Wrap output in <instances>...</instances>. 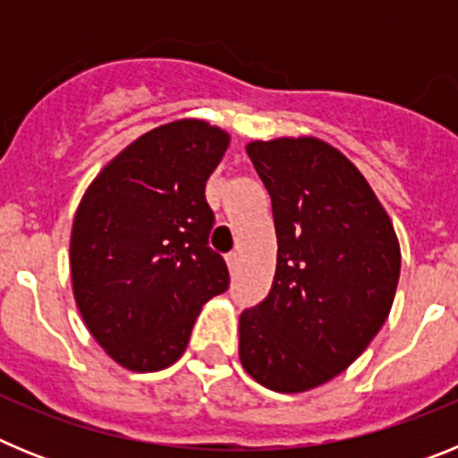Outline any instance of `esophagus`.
Wrapping results in <instances>:
<instances>
[{"label":"esophagus","mask_w":458,"mask_h":458,"mask_svg":"<svg viewBox=\"0 0 458 458\" xmlns=\"http://www.w3.org/2000/svg\"><path fill=\"white\" fill-rule=\"evenodd\" d=\"M225 259H226V266H229V270L233 273V270L238 268V259H241V257H238V252H229Z\"/></svg>","instance_id":"1"}]
</instances>
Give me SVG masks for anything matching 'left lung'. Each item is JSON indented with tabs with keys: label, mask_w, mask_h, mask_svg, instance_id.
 I'll return each instance as SVG.
<instances>
[{
	"label": "left lung",
	"mask_w": 458,
	"mask_h": 458,
	"mask_svg": "<svg viewBox=\"0 0 458 458\" xmlns=\"http://www.w3.org/2000/svg\"><path fill=\"white\" fill-rule=\"evenodd\" d=\"M273 201L277 268L241 314V362L275 392L323 386L360 358L394 301V226L349 157L317 137L248 144Z\"/></svg>",
	"instance_id": "obj_1"
}]
</instances>
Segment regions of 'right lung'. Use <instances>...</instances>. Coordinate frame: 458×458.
Listing matches in <instances>:
<instances>
[{
	"label": "right lung",
	"instance_id": "add662e5",
	"mask_svg": "<svg viewBox=\"0 0 458 458\" xmlns=\"http://www.w3.org/2000/svg\"><path fill=\"white\" fill-rule=\"evenodd\" d=\"M229 135L199 119L153 128L93 179L71 233L75 302L93 339L131 371L183 355L204 302L229 289L208 248L206 181Z\"/></svg>",
	"mask_w": 458,
	"mask_h": 458
}]
</instances>
